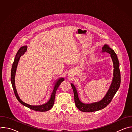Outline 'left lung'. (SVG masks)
I'll return each mask as SVG.
<instances>
[{"label":"left lung","mask_w":132,"mask_h":132,"mask_svg":"<svg viewBox=\"0 0 132 132\" xmlns=\"http://www.w3.org/2000/svg\"><path fill=\"white\" fill-rule=\"evenodd\" d=\"M102 52L108 53L111 55L113 63V78L112 84L104 98L100 101L91 104H85L79 99L77 90L72 84H71L74 95L75 103L76 107L81 111L85 112H92L99 111L105 108L112 101L115 94L119 89L121 84V73L119 68V62L115 52L108 45H104L102 48Z\"/></svg>","instance_id":"obj_1"}]
</instances>
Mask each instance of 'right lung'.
Masks as SVG:
<instances>
[{"mask_svg": "<svg viewBox=\"0 0 132 132\" xmlns=\"http://www.w3.org/2000/svg\"><path fill=\"white\" fill-rule=\"evenodd\" d=\"M27 51V46H22L21 47L19 50L18 53L16 54L15 57L14 58V62L12 64V68H11V84L12 86V88L14 91V95L17 99V100L19 101L22 105L29 108V109L36 111H40V112H45L50 110L53 106L54 103V100H55V93L56 92V90H57V88H59V86L61 84L62 82H63L64 80V79L62 78H60L57 80V81L56 82V83L55 85V87L53 90V91L52 93V95L51 97V98L49 100V101L46 103L45 104L41 105H39V106H34V105H30L29 104H28L24 102H23L20 99L19 97L18 93L16 92V90L15 89V84H14V76H15V73L16 71V68L17 67V65L19 61V59L20 58L21 56L24 54V53Z\"/></svg>", "mask_w": 132, "mask_h": 132, "instance_id": "right-lung-1", "label": "right lung"}]
</instances>
